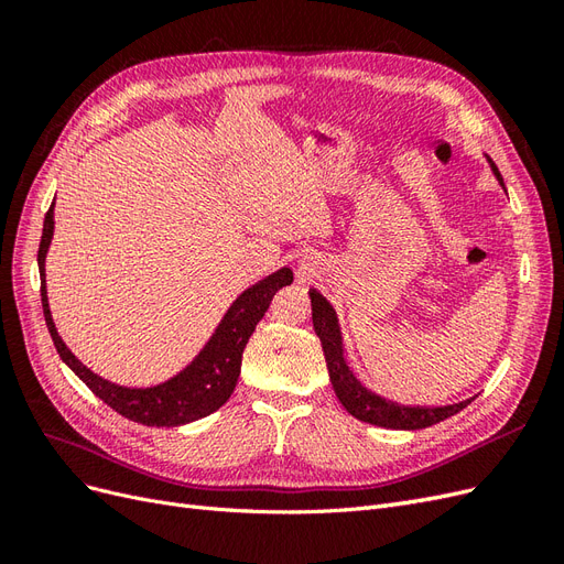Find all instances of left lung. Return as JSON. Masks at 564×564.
I'll return each mask as SVG.
<instances>
[{
    "label": "left lung",
    "instance_id": "obj_1",
    "mask_svg": "<svg viewBox=\"0 0 564 564\" xmlns=\"http://www.w3.org/2000/svg\"><path fill=\"white\" fill-rule=\"evenodd\" d=\"M485 158L489 162L491 174L497 176L499 185L506 191L497 164L491 162L489 155ZM311 305H313V327H315V334L319 336L324 360H327L329 381L334 386L338 402L344 404L346 412L352 414L355 419L371 425H381V429H390V431H419L458 414L460 409L473 402L470 398V400L445 404V406H404V404L400 406L398 402L383 400L381 395H377V392L367 390L360 381H357L352 369L348 367L344 332H340V322L334 305L327 299H322V294H317L315 289H311Z\"/></svg>",
    "mask_w": 564,
    "mask_h": 564
}]
</instances>
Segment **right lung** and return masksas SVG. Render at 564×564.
<instances>
[{"label":"right lung","mask_w":564,"mask_h":564,"mask_svg":"<svg viewBox=\"0 0 564 564\" xmlns=\"http://www.w3.org/2000/svg\"><path fill=\"white\" fill-rule=\"evenodd\" d=\"M54 207L56 202H51V207L44 216L37 265L42 280V308L46 329L51 334V340H54L61 360L75 371V377L82 383H87V388L96 392V398L112 406L117 414H122L129 421L150 425V429H176V425L193 423L224 406L232 395L237 377H240L247 340L253 334L256 324L265 315L278 289L292 284V268L284 265L251 284L249 289H245V292L230 303L226 315L220 317L214 334L207 338V344H204L193 360L181 371H176L174 377L145 388L119 386L98 377V373L91 371L87 365H82L75 352L67 348L65 340L58 336L54 317H51L46 296V253L51 240H54Z\"/></svg>","instance_id":"right-lung-1"}]
</instances>
